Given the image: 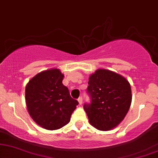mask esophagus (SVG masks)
Returning <instances> with one entry per match:
<instances>
[{
	"mask_svg": "<svg viewBox=\"0 0 158 158\" xmlns=\"http://www.w3.org/2000/svg\"><path fill=\"white\" fill-rule=\"evenodd\" d=\"M77 101H78L79 104H80V105H81V104H82V103H83V98H82L81 96V97H79L78 99H77Z\"/></svg>",
	"mask_w": 158,
	"mask_h": 158,
	"instance_id": "34e87169",
	"label": "esophagus"
}]
</instances>
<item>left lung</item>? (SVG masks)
<instances>
[{"mask_svg":"<svg viewBox=\"0 0 158 158\" xmlns=\"http://www.w3.org/2000/svg\"><path fill=\"white\" fill-rule=\"evenodd\" d=\"M87 92L90 103L83 109L90 124L101 131H109L122 122L131 103L129 81L113 71L98 69L90 75Z\"/></svg>","mask_w":158,"mask_h":158,"instance_id":"8db88e82","label":"left lung"}]
</instances>
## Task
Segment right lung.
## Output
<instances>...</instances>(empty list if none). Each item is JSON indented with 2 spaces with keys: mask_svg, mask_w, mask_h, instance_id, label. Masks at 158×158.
<instances>
[{
  "mask_svg": "<svg viewBox=\"0 0 158 158\" xmlns=\"http://www.w3.org/2000/svg\"><path fill=\"white\" fill-rule=\"evenodd\" d=\"M59 69L42 71L26 85L25 99L32 119L42 128L55 130L68 124L78 101L62 84Z\"/></svg>",
  "mask_w": 158,
  "mask_h": 158,
  "instance_id": "obj_1",
  "label": "right lung"
}]
</instances>
